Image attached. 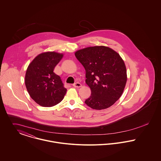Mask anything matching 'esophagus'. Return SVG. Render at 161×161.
<instances>
[{"label":"esophagus","instance_id":"obj_1","mask_svg":"<svg viewBox=\"0 0 161 161\" xmlns=\"http://www.w3.org/2000/svg\"><path fill=\"white\" fill-rule=\"evenodd\" d=\"M73 86L75 88H80V87L82 86V85H81V83H78V82H76V83H74V84L73 85Z\"/></svg>","mask_w":161,"mask_h":161}]
</instances>
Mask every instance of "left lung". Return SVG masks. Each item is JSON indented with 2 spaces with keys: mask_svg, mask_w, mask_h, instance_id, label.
Masks as SVG:
<instances>
[{
  "mask_svg": "<svg viewBox=\"0 0 161 161\" xmlns=\"http://www.w3.org/2000/svg\"><path fill=\"white\" fill-rule=\"evenodd\" d=\"M75 55L85 69V81L91 91L86 104L96 110L112 106L121 97L127 80L122 58L104 46L83 48L76 51Z\"/></svg>",
  "mask_w": 161,
  "mask_h": 161,
  "instance_id": "1",
  "label": "left lung"
}]
</instances>
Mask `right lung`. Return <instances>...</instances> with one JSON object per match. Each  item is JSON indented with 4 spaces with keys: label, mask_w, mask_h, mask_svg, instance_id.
Returning a JSON list of instances; mask_svg holds the SVG:
<instances>
[{
    "label": "right lung",
    "mask_w": 161,
    "mask_h": 161,
    "mask_svg": "<svg viewBox=\"0 0 161 161\" xmlns=\"http://www.w3.org/2000/svg\"><path fill=\"white\" fill-rule=\"evenodd\" d=\"M64 57L54 51L39 54L29 64L25 78L30 97L42 107H53L64 99L67 89L60 77L54 72L55 67Z\"/></svg>",
    "instance_id": "add662e5"
}]
</instances>
